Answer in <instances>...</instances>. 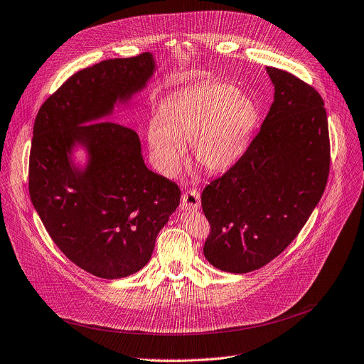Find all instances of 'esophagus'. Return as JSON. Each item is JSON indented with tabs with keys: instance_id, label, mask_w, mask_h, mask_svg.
<instances>
[{
	"instance_id": "obj_1",
	"label": "esophagus",
	"mask_w": 364,
	"mask_h": 364,
	"mask_svg": "<svg viewBox=\"0 0 364 364\" xmlns=\"http://www.w3.org/2000/svg\"><path fill=\"white\" fill-rule=\"evenodd\" d=\"M182 210L185 211H197L201 207V198H200V192L198 191H186L182 195V203H181Z\"/></svg>"
}]
</instances>
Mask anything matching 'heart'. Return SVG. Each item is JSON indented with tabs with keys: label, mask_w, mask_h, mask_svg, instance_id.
<instances>
[{
	"label": "heart",
	"mask_w": 364,
	"mask_h": 364,
	"mask_svg": "<svg viewBox=\"0 0 364 364\" xmlns=\"http://www.w3.org/2000/svg\"><path fill=\"white\" fill-rule=\"evenodd\" d=\"M259 121L257 103L229 85H205L179 93L149 128L159 172L178 173L192 144L195 160L208 172H225L247 149Z\"/></svg>",
	"instance_id": "1"
}]
</instances>
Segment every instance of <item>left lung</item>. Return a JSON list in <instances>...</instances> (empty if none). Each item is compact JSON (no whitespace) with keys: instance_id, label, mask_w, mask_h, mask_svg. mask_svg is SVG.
Returning a JSON list of instances; mask_svg holds the SVG:
<instances>
[{"instance_id":"obj_1","label":"left lung","mask_w":364,"mask_h":364,"mask_svg":"<svg viewBox=\"0 0 364 364\" xmlns=\"http://www.w3.org/2000/svg\"><path fill=\"white\" fill-rule=\"evenodd\" d=\"M274 102L259 132L230 169L203 191L210 221L207 261L226 272L255 271L294 240L329 175L328 118L321 95L267 67Z\"/></svg>"}]
</instances>
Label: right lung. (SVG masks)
<instances>
[{
  "label": "right lung",
  "mask_w": 364,
  "mask_h": 364,
  "mask_svg": "<svg viewBox=\"0 0 364 364\" xmlns=\"http://www.w3.org/2000/svg\"><path fill=\"white\" fill-rule=\"evenodd\" d=\"M150 52L73 74L41 106L33 127L29 193L46 232L77 267L115 279L141 269L181 201L179 186L144 164L136 132L105 121L117 102L154 74ZM85 146L82 170L70 160Z\"/></svg>",
  "instance_id": "obj_1"
}]
</instances>
